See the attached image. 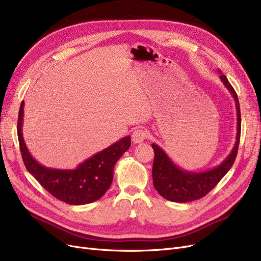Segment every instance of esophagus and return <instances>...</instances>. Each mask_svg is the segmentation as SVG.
<instances>
[{
	"mask_svg": "<svg viewBox=\"0 0 261 261\" xmlns=\"http://www.w3.org/2000/svg\"><path fill=\"white\" fill-rule=\"evenodd\" d=\"M148 136V132L143 129V128H139L137 130H134L133 133H132V141L134 143H137V144H139V143H142L143 141H144Z\"/></svg>",
	"mask_w": 261,
	"mask_h": 261,
	"instance_id": "34e87169",
	"label": "esophagus"
}]
</instances>
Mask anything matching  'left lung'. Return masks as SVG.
Masks as SVG:
<instances>
[{
    "label": "left lung",
    "mask_w": 261,
    "mask_h": 261,
    "mask_svg": "<svg viewBox=\"0 0 261 261\" xmlns=\"http://www.w3.org/2000/svg\"><path fill=\"white\" fill-rule=\"evenodd\" d=\"M220 79L225 88L230 91L237 105L238 133L234 147L230 155L218 167L204 172H190L182 170L181 168L173 164L164 150L153 143L152 147L155 153L152 171L154 187L159 194L168 200L175 201V203H188V201L204 197L231 169L237 158L241 138L240 103L237 92L234 91L225 75L221 74Z\"/></svg>",
    "instance_id": "obj_1"
}]
</instances>
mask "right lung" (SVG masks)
<instances>
[{
    "label": "right lung",
    "instance_id": "obj_1",
    "mask_svg": "<svg viewBox=\"0 0 261 261\" xmlns=\"http://www.w3.org/2000/svg\"><path fill=\"white\" fill-rule=\"evenodd\" d=\"M23 100L20 104L17 133L22 161L27 170L49 194L69 205H85L102 197L111 187L114 167L121 155L131 145V138L125 137L105 148L73 170L46 168L31 156L24 144L21 133L23 117Z\"/></svg>",
    "mask_w": 261,
    "mask_h": 261
}]
</instances>
